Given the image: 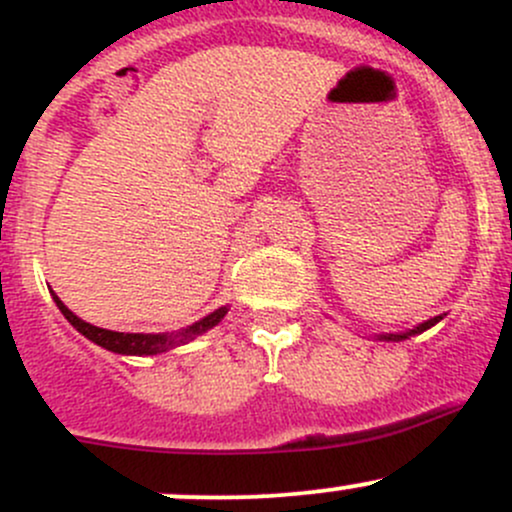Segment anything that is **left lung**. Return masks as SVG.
Returning <instances> with one entry per match:
<instances>
[{
  "label": "left lung",
  "mask_w": 512,
  "mask_h": 512,
  "mask_svg": "<svg viewBox=\"0 0 512 512\" xmlns=\"http://www.w3.org/2000/svg\"><path fill=\"white\" fill-rule=\"evenodd\" d=\"M440 320H443V315H436V317H431V320H428V322H424V325L416 327V330L404 332V334H383V337H380V339H385V342H402V339L411 337V334H421V332H426L428 327H433V325H436V322H440Z\"/></svg>",
  "instance_id": "8db88e82"
}]
</instances>
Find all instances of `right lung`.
Returning a JSON list of instances; mask_svg holds the SVG:
<instances>
[{
    "instance_id": "1",
    "label": "right lung",
    "mask_w": 512,
    "mask_h": 512,
    "mask_svg": "<svg viewBox=\"0 0 512 512\" xmlns=\"http://www.w3.org/2000/svg\"><path fill=\"white\" fill-rule=\"evenodd\" d=\"M52 298H55L57 308L62 310V315L67 317V320L72 322L76 330L84 334L86 339H91V342L103 346V349L115 351V354H129V356L163 354V351L173 349V346L178 344L190 342V339L199 337V334L211 330L214 325H219L221 317L228 313V308L214 310V313L204 317V320L195 322V325L187 327V330H182L178 334H134V332H113V330H103V327H96V325H88V322L81 320V317H76L72 310H69L67 305L55 296V293H52Z\"/></svg>"
}]
</instances>
